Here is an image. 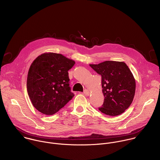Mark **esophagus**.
I'll return each instance as SVG.
<instances>
[{"mask_svg": "<svg viewBox=\"0 0 160 160\" xmlns=\"http://www.w3.org/2000/svg\"><path fill=\"white\" fill-rule=\"evenodd\" d=\"M83 94H84V95H85V96H89V94H90V92H89V91H88V90L85 89V90L83 91Z\"/></svg>", "mask_w": 160, "mask_h": 160, "instance_id": "esophagus-1", "label": "esophagus"}]
</instances>
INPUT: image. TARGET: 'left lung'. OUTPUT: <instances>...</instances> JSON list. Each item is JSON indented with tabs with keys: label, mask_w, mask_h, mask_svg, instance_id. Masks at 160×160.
Wrapping results in <instances>:
<instances>
[{
	"label": "left lung",
	"mask_w": 160,
	"mask_h": 160,
	"mask_svg": "<svg viewBox=\"0 0 160 160\" xmlns=\"http://www.w3.org/2000/svg\"><path fill=\"white\" fill-rule=\"evenodd\" d=\"M90 66L102 77L104 102L99 110L106 115H121L132 104L135 80L124 62L106 61Z\"/></svg>",
	"instance_id": "obj_1"
}]
</instances>
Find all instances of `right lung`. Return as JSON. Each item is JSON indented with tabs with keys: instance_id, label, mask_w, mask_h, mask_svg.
<instances>
[{
	"instance_id": "right-lung-1",
	"label": "right lung",
	"mask_w": 160,
	"mask_h": 160,
	"mask_svg": "<svg viewBox=\"0 0 160 160\" xmlns=\"http://www.w3.org/2000/svg\"><path fill=\"white\" fill-rule=\"evenodd\" d=\"M75 62L61 54L49 52L32 63L27 77V91L33 106L40 112L52 115L74 96L68 71Z\"/></svg>"
}]
</instances>
